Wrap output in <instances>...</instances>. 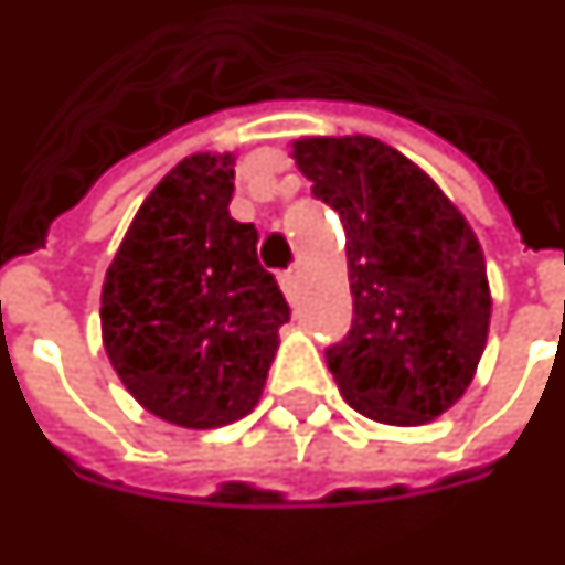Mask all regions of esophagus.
<instances>
[{"label": "esophagus", "mask_w": 565, "mask_h": 565, "mask_svg": "<svg viewBox=\"0 0 565 565\" xmlns=\"http://www.w3.org/2000/svg\"><path fill=\"white\" fill-rule=\"evenodd\" d=\"M294 287H296V271H284V275H281V290L287 294V299H294Z\"/></svg>", "instance_id": "34e87169"}]
</instances>
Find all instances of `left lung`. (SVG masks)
Listing matches in <instances>:
<instances>
[{
	"label": "left lung",
	"instance_id": "8db88e82",
	"mask_svg": "<svg viewBox=\"0 0 565 565\" xmlns=\"http://www.w3.org/2000/svg\"><path fill=\"white\" fill-rule=\"evenodd\" d=\"M296 168L345 228L351 333L327 366L351 409L428 425L468 392L489 337L487 259L444 189L366 134L299 137Z\"/></svg>",
	"mask_w": 565,
	"mask_h": 565
}]
</instances>
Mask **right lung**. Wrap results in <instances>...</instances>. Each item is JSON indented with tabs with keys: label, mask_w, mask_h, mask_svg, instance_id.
I'll use <instances>...</instances> for the list:
<instances>
[{
	"label": "right lung",
	"mask_w": 565,
	"mask_h": 565,
	"mask_svg": "<svg viewBox=\"0 0 565 565\" xmlns=\"http://www.w3.org/2000/svg\"><path fill=\"white\" fill-rule=\"evenodd\" d=\"M235 152L177 161L134 214L100 294L109 364L137 404L180 428H223L263 397L290 321L256 256V228L228 214Z\"/></svg>",
	"instance_id": "obj_1"
}]
</instances>
